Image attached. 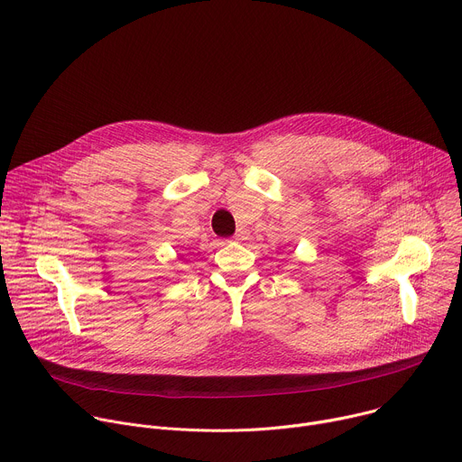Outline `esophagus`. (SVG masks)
<instances>
[{"label": "esophagus", "mask_w": 462, "mask_h": 462, "mask_svg": "<svg viewBox=\"0 0 462 462\" xmlns=\"http://www.w3.org/2000/svg\"><path fill=\"white\" fill-rule=\"evenodd\" d=\"M248 236H250V232H248V230H246V228H239V230H237V232H236V236H234V239H236V241H239V243H241V241H245V239H248Z\"/></svg>", "instance_id": "esophagus-1"}]
</instances>
